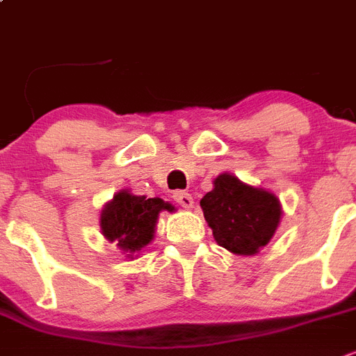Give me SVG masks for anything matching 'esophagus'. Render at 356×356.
<instances>
[{"label":"esophagus","instance_id":"1","mask_svg":"<svg viewBox=\"0 0 356 356\" xmlns=\"http://www.w3.org/2000/svg\"><path fill=\"white\" fill-rule=\"evenodd\" d=\"M172 200L184 208H192V204H194V197L185 191H176L175 194H172Z\"/></svg>","mask_w":356,"mask_h":356}]
</instances>
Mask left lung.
<instances>
[{
  "mask_svg": "<svg viewBox=\"0 0 356 356\" xmlns=\"http://www.w3.org/2000/svg\"><path fill=\"white\" fill-rule=\"evenodd\" d=\"M201 208L218 245L240 256L265 247L280 220L279 200L272 192L242 184L227 172L215 178Z\"/></svg>",
  "mask_w": 356,
  "mask_h": 356,
  "instance_id": "1",
  "label": "left lung"
}]
</instances>
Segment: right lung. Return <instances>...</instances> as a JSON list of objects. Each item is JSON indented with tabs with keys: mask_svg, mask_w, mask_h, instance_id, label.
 I'll list each match as a JSON object with an SVG mask.
<instances>
[{
	"mask_svg": "<svg viewBox=\"0 0 356 356\" xmlns=\"http://www.w3.org/2000/svg\"><path fill=\"white\" fill-rule=\"evenodd\" d=\"M161 210L171 211L175 208L161 197L118 192L102 210L100 227L109 242H114L125 252H138L152 242Z\"/></svg>",
	"mask_w": 356,
	"mask_h": 356,
	"instance_id": "1",
	"label": "right lung"
}]
</instances>
